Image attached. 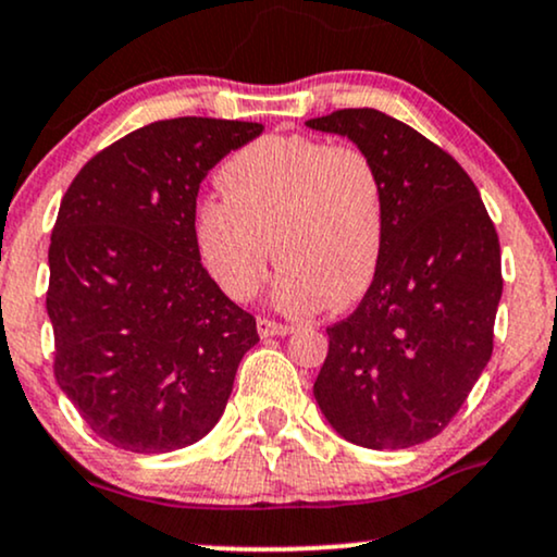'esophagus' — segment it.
<instances>
[{"label":"esophagus","instance_id":"34e87169","mask_svg":"<svg viewBox=\"0 0 557 557\" xmlns=\"http://www.w3.org/2000/svg\"><path fill=\"white\" fill-rule=\"evenodd\" d=\"M257 330L261 337H274V335H290L293 324H283V322H274V319H267V317H259L257 319Z\"/></svg>","mask_w":557,"mask_h":557}]
</instances>
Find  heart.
<instances>
[{
    "label": "heart",
    "mask_w": 557,
    "mask_h": 557,
    "mask_svg": "<svg viewBox=\"0 0 557 557\" xmlns=\"http://www.w3.org/2000/svg\"><path fill=\"white\" fill-rule=\"evenodd\" d=\"M227 198L190 214L198 261L233 300H251L280 261L274 304L311 314L354 304L372 285L385 246V183L367 151L311 136H264L220 168Z\"/></svg>",
    "instance_id": "heart-1"
}]
</instances>
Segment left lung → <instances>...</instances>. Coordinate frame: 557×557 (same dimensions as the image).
Instances as JSON below:
<instances>
[{"mask_svg": "<svg viewBox=\"0 0 557 557\" xmlns=\"http://www.w3.org/2000/svg\"><path fill=\"white\" fill-rule=\"evenodd\" d=\"M372 157L385 183V246L359 309L327 327L314 382L348 443L400 450L437 437L492 356L500 240L474 181L447 151L385 112L306 123Z\"/></svg>", "mask_w": 557, "mask_h": 557, "instance_id": "left-lung-1", "label": "left lung"}]
</instances>
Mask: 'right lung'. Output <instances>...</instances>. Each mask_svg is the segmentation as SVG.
Segmentation results:
<instances>
[{"mask_svg": "<svg viewBox=\"0 0 557 557\" xmlns=\"http://www.w3.org/2000/svg\"><path fill=\"white\" fill-rule=\"evenodd\" d=\"M264 125L175 117L83 164L49 246L54 376L91 430L131 453L194 445L220 421L257 319L198 261L207 172Z\"/></svg>", "mask_w": 557, "mask_h": 557, "instance_id": "add662e5", "label": "right lung"}]
</instances>
